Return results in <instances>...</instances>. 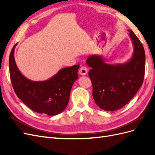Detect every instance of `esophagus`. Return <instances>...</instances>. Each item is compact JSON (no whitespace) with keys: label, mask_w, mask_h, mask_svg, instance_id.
<instances>
[{"label":"esophagus","mask_w":155,"mask_h":155,"mask_svg":"<svg viewBox=\"0 0 155 155\" xmlns=\"http://www.w3.org/2000/svg\"><path fill=\"white\" fill-rule=\"evenodd\" d=\"M87 72H88V69L86 67L83 66L79 70V73L81 75H83V76H84V75H86L87 74Z\"/></svg>","instance_id":"esophagus-1"}]
</instances>
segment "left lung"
Returning a JSON list of instances; mask_svg holds the SVG:
<instances>
[{"label": "left lung", "mask_w": 155, "mask_h": 155, "mask_svg": "<svg viewBox=\"0 0 155 155\" xmlns=\"http://www.w3.org/2000/svg\"><path fill=\"white\" fill-rule=\"evenodd\" d=\"M134 46L131 58L124 64H107L100 55H91L86 62L91 69L88 76L92 84L96 104L107 111L124 107L142 86L145 74L143 46L132 30H128Z\"/></svg>", "instance_id": "obj_1"}]
</instances>
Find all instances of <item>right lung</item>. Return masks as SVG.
I'll return each mask as SVG.
<instances>
[{
    "label": "right lung",
    "instance_id": "1",
    "mask_svg": "<svg viewBox=\"0 0 155 155\" xmlns=\"http://www.w3.org/2000/svg\"><path fill=\"white\" fill-rule=\"evenodd\" d=\"M13 46L9 58L11 81L18 97L30 109L41 114L57 115L62 112L69 101L70 94L78 78L79 65L63 68L48 80L33 81L18 69L14 59Z\"/></svg>",
    "mask_w": 155,
    "mask_h": 155
}]
</instances>
